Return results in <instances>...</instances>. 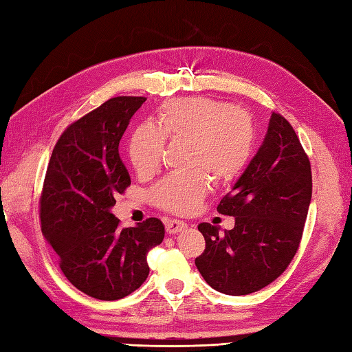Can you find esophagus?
Masks as SVG:
<instances>
[{"instance_id":"34e87169","label":"esophagus","mask_w":352,"mask_h":352,"mask_svg":"<svg viewBox=\"0 0 352 352\" xmlns=\"http://www.w3.org/2000/svg\"><path fill=\"white\" fill-rule=\"evenodd\" d=\"M164 227H166V231L169 234H177L180 231L188 228V223H184L183 221H175V219H168L164 222Z\"/></svg>"}]
</instances>
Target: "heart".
Segmentation results:
<instances>
[{
    "mask_svg": "<svg viewBox=\"0 0 352 352\" xmlns=\"http://www.w3.org/2000/svg\"><path fill=\"white\" fill-rule=\"evenodd\" d=\"M254 124L243 110L210 98L170 100L157 110V129L140 125L129 142V157L139 175L159 169L164 140L188 144L186 175H168L154 186V204L189 214L208 192V177L228 184L242 174L254 148Z\"/></svg>",
    "mask_w": 352,
    "mask_h": 352,
    "instance_id": "1",
    "label": "heart"
}]
</instances>
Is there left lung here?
I'll list each match as a JSON object with an SVG mask.
<instances>
[{"instance_id":"obj_1","label":"left lung","mask_w":352,"mask_h":352,"mask_svg":"<svg viewBox=\"0 0 352 352\" xmlns=\"http://www.w3.org/2000/svg\"><path fill=\"white\" fill-rule=\"evenodd\" d=\"M311 201V166L294 126L271 115L266 138L218 212L234 216V228L203 222L206 250L195 258L208 286L248 295L286 271L300 248Z\"/></svg>"}]
</instances>
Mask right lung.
<instances>
[{
  "instance_id": "right-lung-1",
  "label": "right lung",
  "mask_w": 352,
  "mask_h": 352,
  "mask_svg": "<svg viewBox=\"0 0 352 352\" xmlns=\"http://www.w3.org/2000/svg\"><path fill=\"white\" fill-rule=\"evenodd\" d=\"M145 96H116L72 122L52 149L41 193L42 234L72 286L102 301L139 289L149 274L148 251L164 227L148 218L121 228L110 212L131 184L119 140Z\"/></svg>"
}]
</instances>
